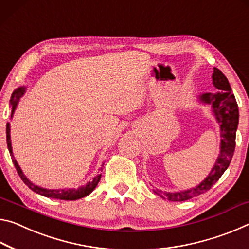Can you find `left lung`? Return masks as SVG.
I'll list each match as a JSON object with an SVG mask.
<instances>
[{
    "label": "left lung",
    "mask_w": 249,
    "mask_h": 249,
    "mask_svg": "<svg viewBox=\"0 0 249 249\" xmlns=\"http://www.w3.org/2000/svg\"><path fill=\"white\" fill-rule=\"evenodd\" d=\"M213 85L218 89L215 93H203L199 96V100L202 103L211 105L213 109L214 116L221 128V151L216 159V162L213 169L204 181L199 183L197 186L186 191L180 192H164V191L157 190L154 193L160 195L162 198H166L171 202H184L197 197L198 195L204 194L209 191L215 183H216L223 173L230 165L235 151V140H236V130H237L239 112L238 105L236 103L234 93L231 92V85L228 83L225 75L219 71L218 68L214 67Z\"/></svg>",
    "instance_id": "obj_1"
}]
</instances>
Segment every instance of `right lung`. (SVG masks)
I'll list each match as a JSON object with an SVG mask.
<instances>
[{
    "instance_id": "right-lung-1",
    "label": "right lung",
    "mask_w": 249,
    "mask_h": 249,
    "mask_svg": "<svg viewBox=\"0 0 249 249\" xmlns=\"http://www.w3.org/2000/svg\"><path fill=\"white\" fill-rule=\"evenodd\" d=\"M26 88L25 87H18L16 90H14V92L12 93V97H11V100H10V104L12 106V113H11V117L13 116L14 113V110L16 108V106L18 104V100L19 98H21L24 92H25ZM6 142H7V148H9V151L10 154L12 156V161H13V164L15 166L16 171H18V173L19 175V178H22L23 182L25 183V184L30 187L32 191H34L35 193L43 195V196H46V197H51V198H59V199H65V201H75V199H79L81 197H85L87 196L88 194H90L93 190H95V187L97 186L98 182L100 181V178H101V174H98L97 177L93 178V180L91 182H88L86 185L84 186H80L78 189H62V190H47V189H43V187L37 186L35 184H33V183L28 180V178L24 175V173L22 172L21 168H19V165L18 164V162L13 157V150H12V144H11V136H10V124H6Z\"/></svg>"
}]
</instances>
